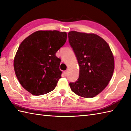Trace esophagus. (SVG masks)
I'll use <instances>...</instances> for the list:
<instances>
[{"mask_svg":"<svg viewBox=\"0 0 131 131\" xmlns=\"http://www.w3.org/2000/svg\"><path fill=\"white\" fill-rule=\"evenodd\" d=\"M63 74H64V75L66 76V75H67V74H68V71H63Z\"/></svg>","mask_w":131,"mask_h":131,"instance_id":"34e87169","label":"esophagus"}]
</instances>
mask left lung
Segmentation results:
<instances>
[{
	"instance_id": "1",
	"label": "left lung",
	"mask_w": 131,
	"mask_h": 131,
	"mask_svg": "<svg viewBox=\"0 0 131 131\" xmlns=\"http://www.w3.org/2000/svg\"><path fill=\"white\" fill-rule=\"evenodd\" d=\"M69 41L77 58L79 75L70 83L71 91L84 98H92L104 90L114 70V58L104 39L93 33H68Z\"/></svg>"
}]
</instances>
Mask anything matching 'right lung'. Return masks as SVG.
<instances>
[{
	"label": "right lung",
	"instance_id": "right-lung-1",
	"mask_svg": "<svg viewBox=\"0 0 131 131\" xmlns=\"http://www.w3.org/2000/svg\"><path fill=\"white\" fill-rule=\"evenodd\" d=\"M66 39L65 31L38 30L19 45L14 58V70L21 85L32 95H43L56 87L62 71L56 53Z\"/></svg>",
	"mask_w": 131,
	"mask_h": 131
}]
</instances>
